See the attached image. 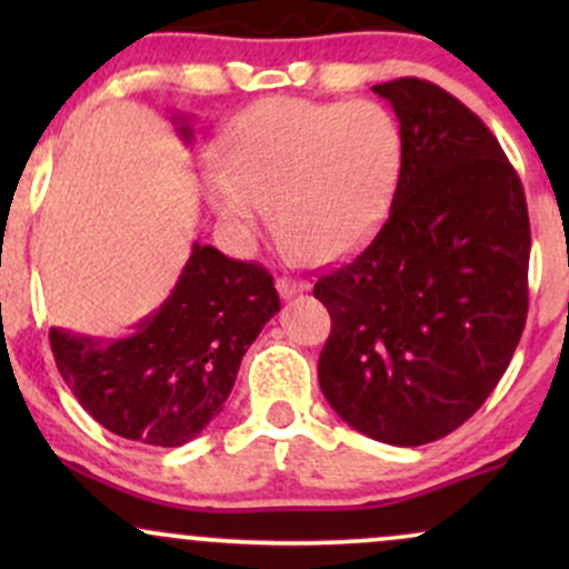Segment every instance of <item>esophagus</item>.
Returning <instances> with one entry per match:
<instances>
[{
    "mask_svg": "<svg viewBox=\"0 0 569 569\" xmlns=\"http://www.w3.org/2000/svg\"><path fill=\"white\" fill-rule=\"evenodd\" d=\"M276 289H278L280 297L289 299V297H297V293L307 291V283H302V280H291V278H278Z\"/></svg>",
    "mask_w": 569,
    "mask_h": 569,
    "instance_id": "esophagus-1",
    "label": "esophagus"
}]
</instances>
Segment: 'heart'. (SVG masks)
I'll return each instance as SVG.
<instances>
[{"label": "heart", "instance_id": "b5f03b06", "mask_svg": "<svg viewBox=\"0 0 569 569\" xmlns=\"http://www.w3.org/2000/svg\"><path fill=\"white\" fill-rule=\"evenodd\" d=\"M401 128L377 101L267 98L219 136L202 198L246 238L276 211L278 232L312 262L363 246L382 224L401 171Z\"/></svg>", "mask_w": 569, "mask_h": 569}]
</instances>
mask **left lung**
Listing matches in <instances>:
<instances>
[{"label": "left lung", "mask_w": 569, "mask_h": 569, "mask_svg": "<svg viewBox=\"0 0 569 569\" xmlns=\"http://www.w3.org/2000/svg\"><path fill=\"white\" fill-rule=\"evenodd\" d=\"M401 126V173L375 240L318 278L331 316L326 401L393 447L457 430L511 363L527 321L530 217L498 139L417 77L375 84Z\"/></svg>", "instance_id": "left-lung-1"}]
</instances>
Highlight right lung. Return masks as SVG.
I'll return each mask as SVG.
<instances>
[{
    "instance_id": "right-lung-1",
    "label": "right lung",
    "mask_w": 569,
    "mask_h": 569,
    "mask_svg": "<svg viewBox=\"0 0 569 569\" xmlns=\"http://www.w3.org/2000/svg\"><path fill=\"white\" fill-rule=\"evenodd\" d=\"M179 130L189 141L192 130ZM278 310L262 264L194 243L171 297L133 335L93 339L50 329V348L96 422L149 447H181L224 409L248 345Z\"/></svg>"
}]
</instances>
